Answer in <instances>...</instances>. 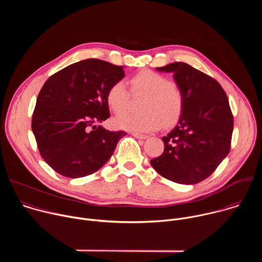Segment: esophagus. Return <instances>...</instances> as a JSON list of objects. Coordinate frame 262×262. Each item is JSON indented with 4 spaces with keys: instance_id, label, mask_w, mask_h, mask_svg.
<instances>
[{
    "instance_id": "obj_1",
    "label": "esophagus",
    "mask_w": 262,
    "mask_h": 262,
    "mask_svg": "<svg viewBox=\"0 0 262 262\" xmlns=\"http://www.w3.org/2000/svg\"><path fill=\"white\" fill-rule=\"evenodd\" d=\"M134 137H136L137 139H141V140H146L148 138V136L146 135H142V134H138V133H133L132 134Z\"/></svg>"
}]
</instances>
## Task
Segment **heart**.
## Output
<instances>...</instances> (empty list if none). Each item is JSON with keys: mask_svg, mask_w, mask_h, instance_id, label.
Here are the masks:
<instances>
[{"mask_svg": "<svg viewBox=\"0 0 262 262\" xmlns=\"http://www.w3.org/2000/svg\"><path fill=\"white\" fill-rule=\"evenodd\" d=\"M130 92L133 95H144L141 100L140 114H125L115 120L118 128L134 133H151L164 124L165 127L174 125L180 118L184 97L180 87L163 74L144 69L130 78ZM129 92L123 82L112 84L105 95L108 107L120 115L129 104Z\"/></svg>", "mask_w": 262, "mask_h": 262, "instance_id": "heart-1", "label": "heart"}]
</instances>
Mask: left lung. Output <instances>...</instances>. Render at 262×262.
Instances as JSON below:
<instances>
[{
	"label": "left lung",
	"mask_w": 262,
	"mask_h": 262,
	"mask_svg": "<svg viewBox=\"0 0 262 262\" xmlns=\"http://www.w3.org/2000/svg\"><path fill=\"white\" fill-rule=\"evenodd\" d=\"M157 69L174 73L184 103L178 124L163 137L164 152L150 164L171 181L198 183L209 177L230 151L233 115L228 97L213 78L186 63Z\"/></svg>",
	"instance_id": "8db88e82"
}]
</instances>
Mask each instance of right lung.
<instances>
[{"mask_svg": "<svg viewBox=\"0 0 262 262\" xmlns=\"http://www.w3.org/2000/svg\"><path fill=\"white\" fill-rule=\"evenodd\" d=\"M124 78L122 66L98 59L73 63L42 86L32 117V130L42 159L69 178L90 175L113 155L125 132L96 126L110 117L108 87Z\"/></svg>", "mask_w": 262, "mask_h": 262, "instance_id": "right-lung-1", "label": "right lung"}]
</instances>
